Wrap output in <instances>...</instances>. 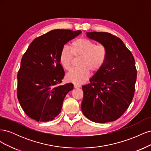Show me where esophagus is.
Here are the masks:
<instances>
[{"label": "esophagus", "mask_w": 151, "mask_h": 151, "mask_svg": "<svg viewBox=\"0 0 151 151\" xmlns=\"http://www.w3.org/2000/svg\"><path fill=\"white\" fill-rule=\"evenodd\" d=\"M79 87H81V85H80V84H74V88H79Z\"/></svg>", "instance_id": "obj_1"}]
</instances>
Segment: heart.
<instances>
[{
  "label": "heart",
  "mask_w": 151,
  "mask_h": 151,
  "mask_svg": "<svg viewBox=\"0 0 151 151\" xmlns=\"http://www.w3.org/2000/svg\"><path fill=\"white\" fill-rule=\"evenodd\" d=\"M74 55L82 57L79 61V68L72 69L67 76V79L76 84L83 83L89 76V70L96 72L101 69L106 62L108 52L105 46L86 38H79L74 41L71 48L64 46L59 56L62 67L69 70L72 67Z\"/></svg>",
  "instance_id": "obj_1"
}]
</instances>
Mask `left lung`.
<instances>
[{"mask_svg": "<svg viewBox=\"0 0 151 151\" xmlns=\"http://www.w3.org/2000/svg\"><path fill=\"white\" fill-rule=\"evenodd\" d=\"M87 36L107 49L106 62L82 87L81 109L86 117L96 123L119 118L133 99L137 69L133 55L117 36L106 32H88Z\"/></svg>", "mask_w": 151, "mask_h": 151, "instance_id": "8db88e82", "label": "left lung"}]
</instances>
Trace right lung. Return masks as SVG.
<instances>
[{
    "mask_svg": "<svg viewBox=\"0 0 151 151\" xmlns=\"http://www.w3.org/2000/svg\"><path fill=\"white\" fill-rule=\"evenodd\" d=\"M80 30L54 29L35 38L23 55L17 74V98L25 113L36 122L53 120L60 113L72 83L58 85L65 72L59 56Z\"/></svg>",
    "mask_w": 151,
    "mask_h": 151,
    "instance_id": "add662e5",
    "label": "right lung"
}]
</instances>
